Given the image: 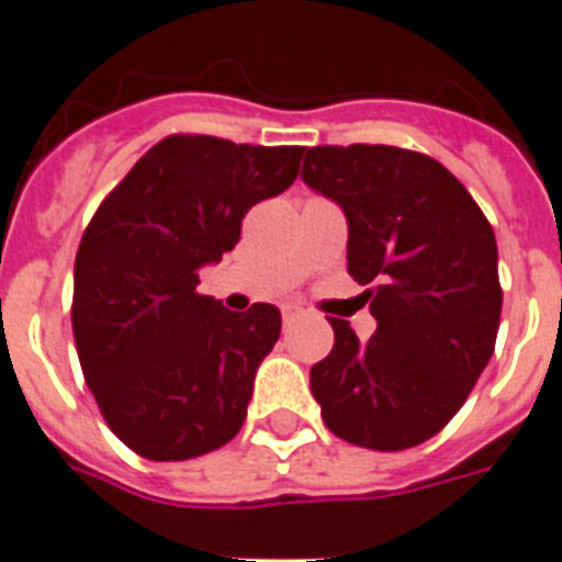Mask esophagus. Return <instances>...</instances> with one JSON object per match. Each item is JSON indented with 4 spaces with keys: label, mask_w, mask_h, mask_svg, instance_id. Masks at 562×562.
I'll return each mask as SVG.
<instances>
[{
    "label": "esophagus",
    "mask_w": 562,
    "mask_h": 562,
    "mask_svg": "<svg viewBox=\"0 0 562 562\" xmlns=\"http://www.w3.org/2000/svg\"><path fill=\"white\" fill-rule=\"evenodd\" d=\"M301 315H304V310L295 307V304H284V307H281V318H284L286 327H290L292 322H299Z\"/></svg>",
    "instance_id": "obj_1"
}]
</instances>
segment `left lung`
<instances>
[{"label": "left lung", "mask_w": 562, "mask_h": 562, "mask_svg": "<svg viewBox=\"0 0 562 562\" xmlns=\"http://www.w3.org/2000/svg\"><path fill=\"white\" fill-rule=\"evenodd\" d=\"M301 178L347 217V272L375 333L336 341L313 364L324 425L370 451L437 437L465 405L497 341L503 290L497 238L468 189L434 157L396 146L307 148Z\"/></svg>", "instance_id": "1"}]
</instances>
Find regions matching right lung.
I'll use <instances>...</instances> for the list:
<instances>
[{"instance_id":"add662e5","label":"right lung","mask_w":562,"mask_h":562,"mask_svg":"<svg viewBox=\"0 0 562 562\" xmlns=\"http://www.w3.org/2000/svg\"><path fill=\"white\" fill-rule=\"evenodd\" d=\"M301 146L171 134L120 180L74 261L71 324L82 375L114 437L155 462L235 439L281 313H232L201 295V267L240 240L258 201L299 178Z\"/></svg>"}]
</instances>
